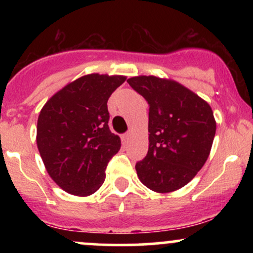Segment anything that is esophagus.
Segmentation results:
<instances>
[{
  "instance_id": "esophagus-1",
  "label": "esophagus",
  "mask_w": 253,
  "mask_h": 253,
  "mask_svg": "<svg viewBox=\"0 0 253 253\" xmlns=\"http://www.w3.org/2000/svg\"><path fill=\"white\" fill-rule=\"evenodd\" d=\"M130 136H132V132H127V133H125V134L123 135V140L125 141V143H126V141H128L129 139H130Z\"/></svg>"
}]
</instances>
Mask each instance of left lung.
I'll return each instance as SVG.
<instances>
[{
  "label": "left lung",
  "instance_id": "8db88e82",
  "mask_svg": "<svg viewBox=\"0 0 253 253\" xmlns=\"http://www.w3.org/2000/svg\"><path fill=\"white\" fill-rule=\"evenodd\" d=\"M127 82L150 106L149 151L135 164L136 175L156 193L184 187L211 153L216 130L213 110L176 81L136 76Z\"/></svg>",
  "mask_w": 253,
  "mask_h": 253
}]
</instances>
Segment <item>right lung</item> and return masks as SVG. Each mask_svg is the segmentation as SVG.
<instances>
[{
  "label": "right lung",
  "instance_id": "obj_1",
  "mask_svg": "<svg viewBox=\"0 0 253 253\" xmlns=\"http://www.w3.org/2000/svg\"><path fill=\"white\" fill-rule=\"evenodd\" d=\"M125 76L90 74L69 83L40 110L37 145L51 178L77 196H89L106 178L108 162L120 150L110 132L107 102Z\"/></svg>",
  "mask_w": 253,
  "mask_h": 253
}]
</instances>
